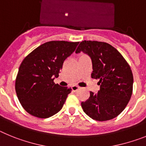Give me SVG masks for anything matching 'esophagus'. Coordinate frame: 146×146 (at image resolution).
Segmentation results:
<instances>
[{
  "label": "esophagus",
  "mask_w": 146,
  "mask_h": 146,
  "mask_svg": "<svg viewBox=\"0 0 146 146\" xmlns=\"http://www.w3.org/2000/svg\"><path fill=\"white\" fill-rule=\"evenodd\" d=\"M71 89L73 92H76V91H77L78 89H79V87H78V86H76V85H73L71 87Z\"/></svg>",
  "instance_id": "obj_1"
}]
</instances>
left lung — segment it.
I'll use <instances>...</instances> for the list:
<instances>
[{
    "label": "left lung",
    "instance_id": "left-lung-1",
    "mask_svg": "<svg viewBox=\"0 0 146 146\" xmlns=\"http://www.w3.org/2000/svg\"><path fill=\"white\" fill-rule=\"evenodd\" d=\"M83 52L90 57L91 77L99 79L97 93L81 105L84 111L93 120L105 121L117 117L129 103L132 94L133 75L130 66L120 52L104 42L82 41L76 54Z\"/></svg>",
    "mask_w": 146,
    "mask_h": 146
}]
</instances>
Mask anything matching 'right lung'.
I'll return each mask as SVG.
<instances>
[{
	"mask_svg": "<svg viewBox=\"0 0 146 146\" xmlns=\"http://www.w3.org/2000/svg\"><path fill=\"white\" fill-rule=\"evenodd\" d=\"M79 42H47L29 54L20 64L15 90L19 101L30 115L48 118L59 112L71 88L54 82L64 62Z\"/></svg>",
	"mask_w": 146,
	"mask_h": 146,
	"instance_id": "obj_1",
	"label": "right lung"
}]
</instances>
